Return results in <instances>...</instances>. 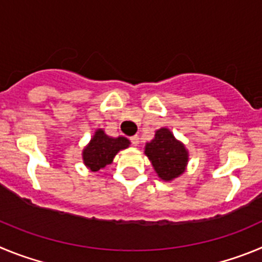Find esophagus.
<instances>
[{
  "mask_svg": "<svg viewBox=\"0 0 262 262\" xmlns=\"http://www.w3.org/2000/svg\"><path fill=\"white\" fill-rule=\"evenodd\" d=\"M130 142L133 146H138V143H140V137L138 136L130 137Z\"/></svg>",
  "mask_w": 262,
  "mask_h": 262,
  "instance_id": "esophagus-1",
  "label": "esophagus"
}]
</instances>
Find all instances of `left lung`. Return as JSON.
Masks as SVG:
<instances>
[{
	"instance_id": "left-lung-1",
	"label": "left lung",
	"mask_w": 262,
	"mask_h": 262,
	"mask_svg": "<svg viewBox=\"0 0 262 262\" xmlns=\"http://www.w3.org/2000/svg\"><path fill=\"white\" fill-rule=\"evenodd\" d=\"M145 154L158 176L164 181L179 178L188 164L187 148L167 128L155 132L154 140L146 143Z\"/></svg>"
}]
</instances>
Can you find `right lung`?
<instances>
[{"label":"right lung","instance_id":"add662e5","mask_svg":"<svg viewBox=\"0 0 262 262\" xmlns=\"http://www.w3.org/2000/svg\"><path fill=\"white\" fill-rule=\"evenodd\" d=\"M130 142L125 137H112L107 136L103 129H98L91 138L90 143L83 148L82 158L83 163L91 171L98 172L105 166L112 163L115 155L124 148L129 147Z\"/></svg>","mask_w":262,"mask_h":262}]
</instances>
